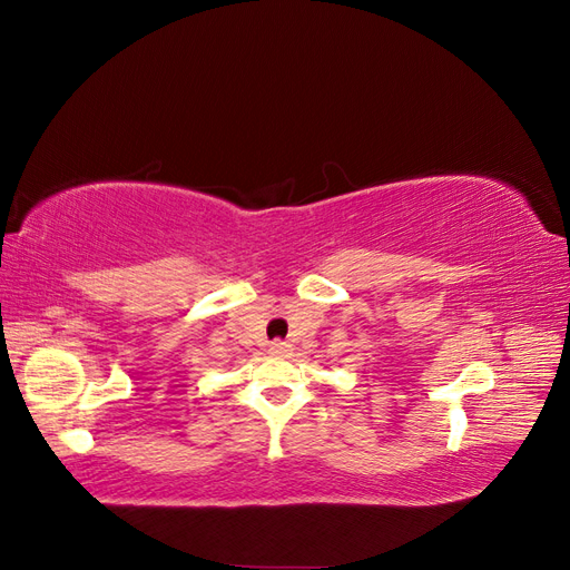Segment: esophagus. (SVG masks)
Segmentation results:
<instances>
[{
  "label": "esophagus",
  "mask_w": 570,
  "mask_h": 570,
  "mask_svg": "<svg viewBox=\"0 0 570 570\" xmlns=\"http://www.w3.org/2000/svg\"><path fill=\"white\" fill-rule=\"evenodd\" d=\"M268 354H271V356H275V358H285V356H289V354H292V347H289L287 342L275 340V342H271V344H268Z\"/></svg>",
  "instance_id": "esophagus-1"
}]
</instances>
